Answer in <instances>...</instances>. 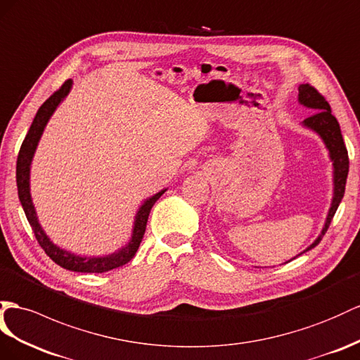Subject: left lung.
<instances>
[{
    "instance_id": "left-lung-1",
    "label": "left lung",
    "mask_w": 360,
    "mask_h": 360,
    "mask_svg": "<svg viewBox=\"0 0 360 360\" xmlns=\"http://www.w3.org/2000/svg\"><path fill=\"white\" fill-rule=\"evenodd\" d=\"M298 91H300V94H298L300 103L307 106V108L315 109V112L304 120V126L310 127L311 131H315L316 134L321 135V138L324 140L327 149L330 152V158H331V161H333V167H335L333 202H331V208L328 211L326 225H324V228H322V233L319 234L316 240L307 248L306 251H309L322 240V236L327 233V229L331 224V219H333L336 210L340 204V200H342V198H344L348 169H349V160H348V152H347L342 134H340L339 123H338L336 117L331 114V108L328 105V101L326 100V97L322 96L321 92L315 86H311L310 84L300 85Z\"/></svg>"
}]
</instances>
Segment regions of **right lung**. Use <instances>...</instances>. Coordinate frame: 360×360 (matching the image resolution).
Listing matches in <instances>:
<instances>
[{
    "instance_id": "add662e5",
    "label": "right lung",
    "mask_w": 360,
    "mask_h": 360,
    "mask_svg": "<svg viewBox=\"0 0 360 360\" xmlns=\"http://www.w3.org/2000/svg\"><path fill=\"white\" fill-rule=\"evenodd\" d=\"M71 79L63 82V85L54 91L53 94L44 101L42 106L38 109L36 112V117L33 118V123L27 132L24 141L21 144L20 153H18V160H16V186H18V196H20L21 205L24 208V213L27 216V220L33 229L36 240H38L39 246L45 251L50 259L62 266L63 269L68 271H75V272H89V274H101V272H108L112 271L115 268H120L126 263L131 262L134 259V255L138 251V246H140L143 236L146 233V225H147V219H149V213L153 207V204L162 196V191L156 193L155 196H152L150 199H147L144 204L141 205L140 211L136 213L135 217V226H134V234L131 242H129L127 246L122 248L118 252L108 255V257H79L75 254H70L68 251H63L60 248H58L56 245H53L50 242V238L45 236V233L42 231V228L38 222V217H36V211L33 207L32 202V196H30V164H32V158L36 150V146H38L39 138L44 132V127L47 124L49 118L51 117V114L54 112V109L60 103V100H63L71 88Z\"/></svg>"
}]
</instances>
